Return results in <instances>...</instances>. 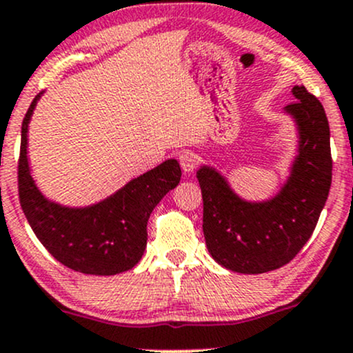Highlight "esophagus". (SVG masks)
I'll return each mask as SVG.
<instances>
[{
    "instance_id": "34e87169",
    "label": "esophagus",
    "mask_w": 353,
    "mask_h": 353,
    "mask_svg": "<svg viewBox=\"0 0 353 353\" xmlns=\"http://www.w3.org/2000/svg\"><path fill=\"white\" fill-rule=\"evenodd\" d=\"M178 160H180V165L181 168H183L185 173H192L193 170L196 168V165H199V157H196L193 151H181L180 157H178Z\"/></svg>"
}]
</instances>
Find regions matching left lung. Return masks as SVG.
I'll return each instance as SVG.
<instances>
[{"mask_svg":"<svg viewBox=\"0 0 353 353\" xmlns=\"http://www.w3.org/2000/svg\"><path fill=\"white\" fill-rule=\"evenodd\" d=\"M284 108L298 126V157L278 195L248 202L217 170L196 172L203 199V236L210 256L242 274H261L290 263L312 237L332 185L330 126L321 102L303 85Z\"/></svg>","mask_w":353,"mask_h":353,"instance_id":"obj_1","label":"left lung"}]
</instances>
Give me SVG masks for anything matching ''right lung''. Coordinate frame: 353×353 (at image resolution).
Here are the masks:
<instances>
[{
  "label": "right lung",
  "instance_id": "right-lung-1",
  "mask_svg": "<svg viewBox=\"0 0 353 353\" xmlns=\"http://www.w3.org/2000/svg\"><path fill=\"white\" fill-rule=\"evenodd\" d=\"M41 94L33 99L21 124L18 195L35 236L63 266L94 276H112L134 268L148 241L153 208L180 183L176 160H166L90 207L70 208L41 195L30 173L28 123Z\"/></svg>",
  "mask_w": 353,
  "mask_h": 353
}]
</instances>
